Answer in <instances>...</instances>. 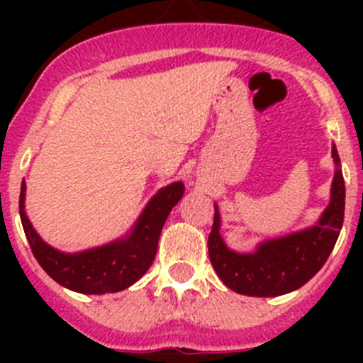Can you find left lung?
<instances>
[{
    "label": "left lung",
    "instance_id": "1",
    "mask_svg": "<svg viewBox=\"0 0 363 363\" xmlns=\"http://www.w3.org/2000/svg\"><path fill=\"white\" fill-rule=\"evenodd\" d=\"M336 163L331 201L309 229L259 243L255 252L230 251L220 234V213L214 205V223L209 234V258L218 278L245 296H280L300 289L323 267L342 225L345 209V184L340 171L338 150L333 145Z\"/></svg>",
    "mask_w": 363,
    "mask_h": 363
}]
</instances>
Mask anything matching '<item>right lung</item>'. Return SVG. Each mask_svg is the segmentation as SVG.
Masks as SVG:
<instances>
[{
	"label": "right lung",
	"mask_w": 363,
	"mask_h": 363,
	"mask_svg": "<svg viewBox=\"0 0 363 363\" xmlns=\"http://www.w3.org/2000/svg\"><path fill=\"white\" fill-rule=\"evenodd\" d=\"M25 189L23 182L19 192V216L32 255L52 280L82 294L118 293L140 280L152 265L167 216L182 200L185 191L182 182L160 189L125 238L89 251L67 255L45 243L34 230L25 214Z\"/></svg>",
	"instance_id": "obj_1"
}]
</instances>
